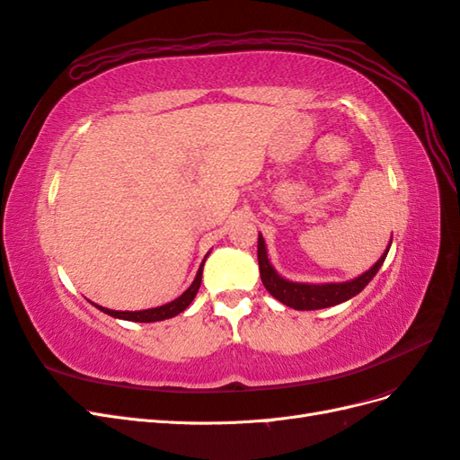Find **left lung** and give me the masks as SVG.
Wrapping results in <instances>:
<instances>
[{
    "mask_svg": "<svg viewBox=\"0 0 460 460\" xmlns=\"http://www.w3.org/2000/svg\"><path fill=\"white\" fill-rule=\"evenodd\" d=\"M392 245V243H389ZM389 252V247L385 249V253L380 257V261L374 264L370 270L365 274H360L358 278L351 282H343V284H297V282H289L284 280V278L278 274L272 264L269 262L267 257V247H264L262 235L259 234V242H257V259H259V270H261V280L264 288L269 289V294L276 297L280 303L288 305L291 309L297 311H314V309H326L333 307V305H340L347 299L355 297L367 288V284L376 276V272L380 270L382 262Z\"/></svg>",
    "mask_w": 460,
    "mask_h": 460,
    "instance_id": "obj_1",
    "label": "left lung"
}]
</instances>
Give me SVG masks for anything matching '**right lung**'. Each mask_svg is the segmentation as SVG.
<instances>
[{"label": "right lung", "instance_id": "1", "mask_svg": "<svg viewBox=\"0 0 460 460\" xmlns=\"http://www.w3.org/2000/svg\"><path fill=\"white\" fill-rule=\"evenodd\" d=\"M201 272H203V264H201L199 270H198L196 280L191 282V286L184 291L182 296H180L174 301H171V303L161 305V307H155V309H146V311H111V309L100 307V305H95V307L100 309V311H103L105 314H111V316H115V318H122V320H130V323H157V320L172 318V316L182 313L188 307V305L193 301V297H196L198 289L201 286Z\"/></svg>", "mask_w": 460, "mask_h": 460}]
</instances>
